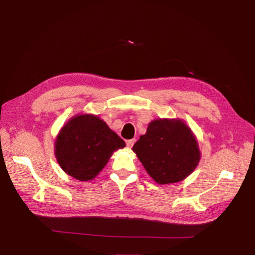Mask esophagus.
I'll return each instance as SVG.
<instances>
[{
	"label": "esophagus",
	"instance_id": "esophagus-1",
	"mask_svg": "<svg viewBox=\"0 0 255 255\" xmlns=\"http://www.w3.org/2000/svg\"><path fill=\"white\" fill-rule=\"evenodd\" d=\"M135 141H136L135 139L128 140V141H127V146H128V148H129V149L132 148V146H133V145H134V143H135Z\"/></svg>",
	"mask_w": 255,
	"mask_h": 255
}]
</instances>
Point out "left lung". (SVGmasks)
<instances>
[{"label": "left lung", "instance_id": "8db88e82", "mask_svg": "<svg viewBox=\"0 0 255 255\" xmlns=\"http://www.w3.org/2000/svg\"><path fill=\"white\" fill-rule=\"evenodd\" d=\"M145 171L158 184L183 181L195 170L200 150L194 133L181 119H157L133 145Z\"/></svg>", "mask_w": 255, "mask_h": 255}]
</instances>
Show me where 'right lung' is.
<instances>
[{"mask_svg":"<svg viewBox=\"0 0 255 255\" xmlns=\"http://www.w3.org/2000/svg\"><path fill=\"white\" fill-rule=\"evenodd\" d=\"M126 142L98 116L85 114L71 118L55 141V156L63 170L74 179L90 181L105 167L114 151Z\"/></svg>","mask_w":255,"mask_h":255,"instance_id":"add662e5","label":"right lung"}]
</instances>
